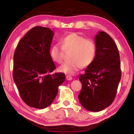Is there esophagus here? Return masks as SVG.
Returning a JSON list of instances; mask_svg holds the SVG:
<instances>
[{"instance_id":"esophagus-1","label":"esophagus","mask_w":134,"mask_h":134,"mask_svg":"<svg viewBox=\"0 0 134 134\" xmlns=\"http://www.w3.org/2000/svg\"><path fill=\"white\" fill-rule=\"evenodd\" d=\"M66 80H72V79H73L70 75H66Z\"/></svg>"}]
</instances>
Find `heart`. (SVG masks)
I'll return each instance as SVG.
<instances>
[{"mask_svg":"<svg viewBox=\"0 0 134 134\" xmlns=\"http://www.w3.org/2000/svg\"><path fill=\"white\" fill-rule=\"evenodd\" d=\"M61 44H55L50 49V56L57 63L64 59V51H71L70 60L66 61L59 67V70L68 75H74L82 66H90L95 58L96 45L90 39L76 32L67 34L61 39Z\"/></svg>","mask_w":134,"mask_h":134,"instance_id":"1","label":"heart"}]
</instances>
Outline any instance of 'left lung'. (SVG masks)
Here are the masks:
<instances>
[{"label": "left lung", "instance_id": "left-lung-1", "mask_svg": "<svg viewBox=\"0 0 134 134\" xmlns=\"http://www.w3.org/2000/svg\"><path fill=\"white\" fill-rule=\"evenodd\" d=\"M96 54L93 63L79 77L82 90L79 100L86 110L99 112L109 107L116 96L121 80L120 59L116 44L105 32L94 37Z\"/></svg>", "mask_w": 134, "mask_h": 134}]
</instances>
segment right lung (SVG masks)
Returning <instances> with one entry per match:
<instances>
[{"label":"right lung","mask_w":134,"mask_h":134,"mask_svg":"<svg viewBox=\"0 0 134 134\" xmlns=\"http://www.w3.org/2000/svg\"><path fill=\"white\" fill-rule=\"evenodd\" d=\"M54 34L48 27H33L15 51L14 82L23 101L31 107L43 109L49 106L64 82V73L50 74L55 68L50 54Z\"/></svg>","instance_id":"add662e5"}]
</instances>
